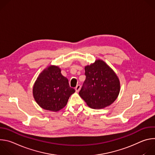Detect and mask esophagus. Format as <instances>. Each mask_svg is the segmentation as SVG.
Here are the masks:
<instances>
[{"label":"esophagus","mask_w":155,"mask_h":155,"mask_svg":"<svg viewBox=\"0 0 155 155\" xmlns=\"http://www.w3.org/2000/svg\"><path fill=\"white\" fill-rule=\"evenodd\" d=\"M80 88H81V86L78 84L77 85V86L75 87V90L76 91V92H78L80 90Z\"/></svg>","instance_id":"obj_1"}]
</instances>
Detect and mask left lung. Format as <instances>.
<instances>
[{
	"instance_id": "8db88e82",
	"label": "left lung",
	"mask_w": 155,
	"mask_h": 155,
	"mask_svg": "<svg viewBox=\"0 0 155 155\" xmlns=\"http://www.w3.org/2000/svg\"><path fill=\"white\" fill-rule=\"evenodd\" d=\"M86 79L80 96L87 106L101 109L111 105L118 97L120 91L119 78L115 72L102 60L84 68Z\"/></svg>"
}]
</instances>
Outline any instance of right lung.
I'll return each mask as SVG.
<instances>
[{
  "label": "right lung",
  "mask_w": 155,
  "mask_h": 155,
  "mask_svg": "<svg viewBox=\"0 0 155 155\" xmlns=\"http://www.w3.org/2000/svg\"><path fill=\"white\" fill-rule=\"evenodd\" d=\"M61 71L58 66L50 65L40 74L34 84L33 96L43 109L59 111L66 105L69 97L75 91Z\"/></svg>",
  "instance_id": "right-lung-1"
}]
</instances>
